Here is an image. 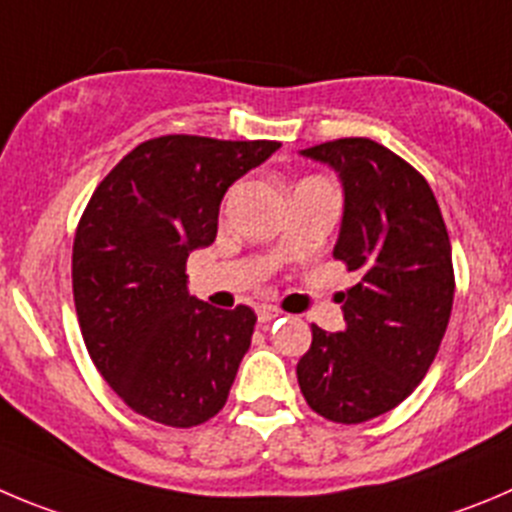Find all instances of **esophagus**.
Returning <instances> with one entry per match:
<instances>
[{"label": "esophagus", "instance_id": "1", "mask_svg": "<svg viewBox=\"0 0 512 512\" xmlns=\"http://www.w3.org/2000/svg\"><path fill=\"white\" fill-rule=\"evenodd\" d=\"M280 318V310L272 308V305H257V321L260 323H270Z\"/></svg>", "mask_w": 512, "mask_h": 512}]
</instances>
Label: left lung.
Here are the masks:
<instances>
[{"mask_svg":"<svg viewBox=\"0 0 512 512\" xmlns=\"http://www.w3.org/2000/svg\"><path fill=\"white\" fill-rule=\"evenodd\" d=\"M343 186L333 257L361 280L338 295L343 331L313 326L298 384L313 412L361 424L407 399L432 366L455 298L452 247L432 189L371 138L303 148Z\"/></svg>","mask_w":512,"mask_h":512,"instance_id":"left-lung-1","label":"left lung"}]
</instances>
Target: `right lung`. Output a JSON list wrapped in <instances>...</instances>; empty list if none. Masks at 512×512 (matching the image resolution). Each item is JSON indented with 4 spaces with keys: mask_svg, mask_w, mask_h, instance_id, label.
Segmentation results:
<instances>
[{
    "mask_svg": "<svg viewBox=\"0 0 512 512\" xmlns=\"http://www.w3.org/2000/svg\"><path fill=\"white\" fill-rule=\"evenodd\" d=\"M278 148L151 138L93 191L73 245L75 310L100 376L136 414L197 427L224 407L257 315L194 298L186 257L214 242L229 186Z\"/></svg>",
    "mask_w": 512,
    "mask_h": 512,
    "instance_id": "add662e5",
    "label": "right lung"
}]
</instances>
